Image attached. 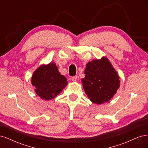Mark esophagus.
<instances>
[{"label":"esophagus","mask_w":148,"mask_h":148,"mask_svg":"<svg viewBox=\"0 0 148 148\" xmlns=\"http://www.w3.org/2000/svg\"><path fill=\"white\" fill-rule=\"evenodd\" d=\"M71 80H72V81H73V82H77V80H78V77H77V76H75V77H72V78H71Z\"/></svg>","instance_id":"obj_1"}]
</instances>
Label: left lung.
I'll list each match as a JSON object with an SVG mask.
<instances>
[{"label": "left lung", "instance_id": "1", "mask_svg": "<svg viewBox=\"0 0 148 148\" xmlns=\"http://www.w3.org/2000/svg\"><path fill=\"white\" fill-rule=\"evenodd\" d=\"M82 79L88 97L96 104L109 101L120 87L119 75L106 57L89 62Z\"/></svg>", "mask_w": 148, "mask_h": 148}]
</instances>
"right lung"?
I'll list each match as a JSON object with an SVG mask.
<instances>
[{"instance_id":"obj_1","label":"right lung","mask_w":148,"mask_h":148,"mask_svg":"<svg viewBox=\"0 0 148 148\" xmlns=\"http://www.w3.org/2000/svg\"><path fill=\"white\" fill-rule=\"evenodd\" d=\"M31 82L36 95L45 101L56 97L68 84L54 62L40 65L34 71Z\"/></svg>"}]
</instances>
